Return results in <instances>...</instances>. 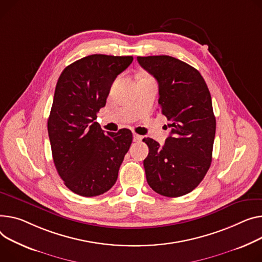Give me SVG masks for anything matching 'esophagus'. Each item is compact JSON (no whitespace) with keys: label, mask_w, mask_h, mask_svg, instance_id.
<instances>
[{"label":"esophagus","mask_w":262,"mask_h":262,"mask_svg":"<svg viewBox=\"0 0 262 262\" xmlns=\"http://www.w3.org/2000/svg\"><path fill=\"white\" fill-rule=\"evenodd\" d=\"M142 136H140V135H138V134H134L133 135V139H134V142H140L141 140H142Z\"/></svg>","instance_id":"obj_1"}]
</instances>
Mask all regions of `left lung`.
Instances as JSON below:
<instances>
[{
	"instance_id": "1",
	"label": "left lung",
	"mask_w": 262,
	"mask_h": 262,
	"mask_svg": "<svg viewBox=\"0 0 262 262\" xmlns=\"http://www.w3.org/2000/svg\"><path fill=\"white\" fill-rule=\"evenodd\" d=\"M159 85V111L170 122L163 146L144 138L148 185L165 197L190 193L211 166L216 119L207 85L196 68L169 56L138 57Z\"/></svg>"
}]
</instances>
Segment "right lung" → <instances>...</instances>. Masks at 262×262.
Returning <instances> with one entry per match:
<instances>
[{
    "mask_svg": "<svg viewBox=\"0 0 262 262\" xmlns=\"http://www.w3.org/2000/svg\"><path fill=\"white\" fill-rule=\"evenodd\" d=\"M134 58L92 55L62 72L47 122L52 159L64 184L83 197L111 189L133 141L127 128L104 134L95 122L112 84Z\"/></svg>",
    "mask_w": 262,
    "mask_h": 262,
    "instance_id": "right-lung-1",
    "label": "right lung"
}]
</instances>
